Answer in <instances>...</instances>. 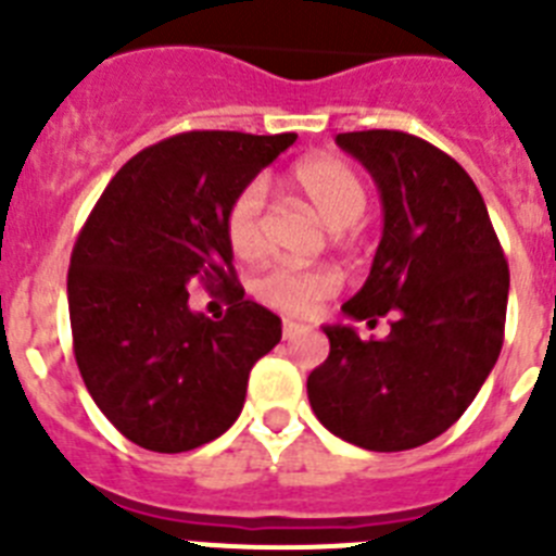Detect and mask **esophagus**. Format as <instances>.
Here are the masks:
<instances>
[{
    "label": "esophagus",
    "mask_w": 556,
    "mask_h": 556,
    "mask_svg": "<svg viewBox=\"0 0 556 556\" xmlns=\"http://www.w3.org/2000/svg\"><path fill=\"white\" fill-rule=\"evenodd\" d=\"M306 331V326H301V323H292V320H283V339H294V337H301V333Z\"/></svg>",
    "instance_id": "34e87169"
}]
</instances>
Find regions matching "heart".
I'll list each match as a JSON object with an SVG mask.
<instances>
[{
	"instance_id": "obj_1",
	"label": "heart",
	"mask_w": 556,
	"mask_h": 556,
	"mask_svg": "<svg viewBox=\"0 0 556 556\" xmlns=\"http://www.w3.org/2000/svg\"><path fill=\"white\" fill-rule=\"evenodd\" d=\"M289 189L328 225L337 236L356 233L358 219L370 205L365 178L333 155H306L289 169ZM225 239L239 258H255L264 250V186L248 184L236 191L225 211ZM339 287L333 267H292L275 264L253 281L255 301L267 308L306 317L314 306L331 298Z\"/></svg>"
}]
</instances>
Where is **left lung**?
I'll use <instances>...</instances> for the list:
<instances>
[{
	"instance_id": "8db88e82",
	"label": "left lung",
	"mask_w": 556,
	"mask_h": 556,
	"mask_svg": "<svg viewBox=\"0 0 556 556\" xmlns=\"http://www.w3.org/2000/svg\"><path fill=\"white\" fill-rule=\"evenodd\" d=\"M384 205L365 287L342 312L390 337L326 326L331 353L306 381L331 434L367 451H409L456 424L504 345L509 267L470 175L404 130L339 132Z\"/></svg>"
}]
</instances>
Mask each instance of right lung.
Masks as SVG:
<instances>
[{
    "instance_id": "1",
    "label": "right lung",
    "mask_w": 556,
    "mask_h": 556,
    "mask_svg": "<svg viewBox=\"0 0 556 556\" xmlns=\"http://www.w3.org/2000/svg\"><path fill=\"white\" fill-rule=\"evenodd\" d=\"M294 132L189 130L132 155L88 214L68 264V320L88 392L130 443L180 454L233 426L281 320L244 298L225 211ZM200 280L223 321L188 308Z\"/></svg>"
}]
</instances>
